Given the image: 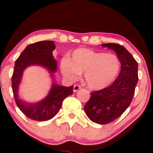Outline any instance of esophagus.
Segmentation results:
<instances>
[{
	"instance_id": "obj_1",
	"label": "esophagus",
	"mask_w": 153,
	"mask_h": 153,
	"mask_svg": "<svg viewBox=\"0 0 153 153\" xmlns=\"http://www.w3.org/2000/svg\"><path fill=\"white\" fill-rule=\"evenodd\" d=\"M81 88L79 85H77V84H75L74 85V88H73V91L74 92H76L77 91H79V89H81Z\"/></svg>"
}]
</instances>
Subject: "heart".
Segmentation results:
<instances>
[{
    "instance_id": "heart-1",
    "label": "heart",
    "mask_w": 153,
    "mask_h": 153,
    "mask_svg": "<svg viewBox=\"0 0 153 153\" xmlns=\"http://www.w3.org/2000/svg\"><path fill=\"white\" fill-rule=\"evenodd\" d=\"M62 72L70 80H76L84 73V80L91 89L100 90L111 83L120 68L118 58L113 53L80 48L73 52L71 59L63 57L60 61Z\"/></svg>"
}]
</instances>
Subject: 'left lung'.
<instances>
[{"instance_id": "1", "label": "left lung", "mask_w": 153, "mask_h": 153, "mask_svg": "<svg viewBox=\"0 0 153 153\" xmlns=\"http://www.w3.org/2000/svg\"><path fill=\"white\" fill-rule=\"evenodd\" d=\"M102 46L116 52L120 62V72L110 86L92 92L84 111L91 121L104 125L116 120L128 108L139 77L137 62L123 46L115 43Z\"/></svg>"}]
</instances>
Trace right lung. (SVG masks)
Returning a JSON list of instances; mask_svg holds the SVG:
<instances>
[{"instance_id": "1", "label": "right lung", "mask_w": 153, "mask_h": 153, "mask_svg": "<svg viewBox=\"0 0 153 153\" xmlns=\"http://www.w3.org/2000/svg\"><path fill=\"white\" fill-rule=\"evenodd\" d=\"M56 49L53 41H41L26 47L15 61L12 77V87L16 105L28 118L37 121L49 120L59 111L63 100L73 93V85L62 86L55 82L57 62L53 56ZM40 66L47 69L52 78L49 93L40 101L31 103L20 99L18 88L24 70L28 66Z\"/></svg>"}]
</instances>
